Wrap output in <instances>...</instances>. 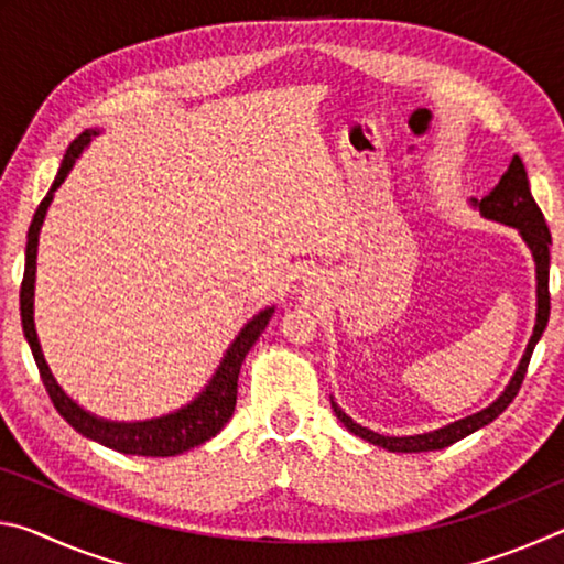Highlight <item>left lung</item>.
Listing matches in <instances>:
<instances>
[{"mask_svg": "<svg viewBox=\"0 0 564 564\" xmlns=\"http://www.w3.org/2000/svg\"><path fill=\"white\" fill-rule=\"evenodd\" d=\"M480 212L495 218V221H502L508 226L520 228V234L524 241H528L530 251L534 256V263H538V323H534V330H532V338L528 343V350H524V356L520 360V368L514 370V376L510 380V386L505 388V393L495 400L490 408L480 410V413H475L470 417H463L457 420L453 425H445L441 431H433V433H425V435H410V437H386V435H378L373 431H368V427H362L358 423H352V420L343 413V410L333 403V410H336V415L343 425L348 427L352 435L362 437V441L373 443L386 447L390 453H427V451H443V447L453 445L457 441H463L475 431H480L482 425L492 423L495 417H498L505 408H508L514 395L520 393V386L524 380V373H528V366H530V358H532V350L538 346V340L542 338V330L547 328V321H550V243H552V236H550V228L545 224V216H542L540 206L534 204V198L530 194V184H528V171L522 166V159L514 156L510 161V169L505 171L500 184L495 186L488 196L482 198L480 204Z\"/></svg>", "mask_w": 564, "mask_h": 564, "instance_id": "1", "label": "left lung"}]
</instances>
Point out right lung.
<instances>
[{"mask_svg": "<svg viewBox=\"0 0 564 564\" xmlns=\"http://www.w3.org/2000/svg\"><path fill=\"white\" fill-rule=\"evenodd\" d=\"M91 137H97V131L87 129L76 137L66 154L62 159L59 174H56L52 188L46 191V196L42 198L40 208L32 218L30 234H26V261H24V279H22V289H19V311H22V328H24V338L30 343L32 356L36 360V368H40L42 383L50 393L54 408L59 410V415L69 423L74 431H79L82 435L91 437L101 445L111 447V451L123 453V455H147V457H169V455H178L184 451H191V447L202 445L206 441L221 431V427L228 423V417L234 415L236 408V395H238V373H241V362L246 358V352L251 350V346L269 323L273 308L261 311L251 323H246V328L238 333V338L234 340V346L228 348L226 358L221 362V368L216 370V376L208 388L198 395L194 403L181 408L178 413H171L164 417H154V420H144V423H109V420L94 417L87 410H82L74 400L64 393L56 383L50 366L42 356L40 340H36V330H34V269H36V243H40V228L44 221L46 208L52 204L54 191L62 186V181L69 174V169L74 166L76 156L82 154V149L89 144Z\"/></svg>", "mask_w": 564, "mask_h": 564, "instance_id": "obj_1", "label": "right lung"}]
</instances>
